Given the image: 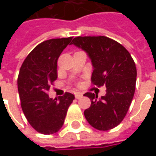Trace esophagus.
I'll return each mask as SVG.
<instances>
[{
    "instance_id": "esophagus-1",
    "label": "esophagus",
    "mask_w": 156,
    "mask_h": 156,
    "mask_svg": "<svg viewBox=\"0 0 156 156\" xmlns=\"http://www.w3.org/2000/svg\"><path fill=\"white\" fill-rule=\"evenodd\" d=\"M75 98H77V99H80L81 98H83V94H81V93H76L75 94Z\"/></svg>"
}]
</instances>
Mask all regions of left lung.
I'll list each match as a JSON object with an SVG mask.
<instances>
[{"mask_svg": "<svg viewBox=\"0 0 156 156\" xmlns=\"http://www.w3.org/2000/svg\"><path fill=\"white\" fill-rule=\"evenodd\" d=\"M71 44L82 48L91 59L94 71L92 83L106 86V94L88 92L91 105L84 111L90 125L98 130H108L120 124L127 114L135 90L137 71L126 48L115 40L105 37H78Z\"/></svg>", "mask_w": 156, "mask_h": 156, "instance_id": "8db88e82", "label": "left lung"}]
</instances>
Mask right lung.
<instances>
[{
    "label": "right lung",
    "instance_id": "1",
    "mask_svg": "<svg viewBox=\"0 0 156 156\" xmlns=\"http://www.w3.org/2000/svg\"><path fill=\"white\" fill-rule=\"evenodd\" d=\"M73 37L50 39L32 50L20 68L17 88L22 111L35 130L43 134L57 133L74 95L65 93L58 98H49L48 92L58 78V59Z\"/></svg>",
    "mask_w": 156,
    "mask_h": 156
}]
</instances>
